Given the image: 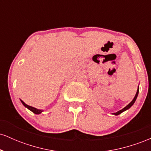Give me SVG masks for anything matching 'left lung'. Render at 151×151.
<instances>
[{"mask_svg": "<svg viewBox=\"0 0 151 151\" xmlns=\"http://www.w3.org/2000/svg\"><path fill=\"white\" fill-rule=\"evenodd\" d=\"M138 91H139V86H138V89H137V92H136V95H135L134 98H133V99L132 100V101H131V102H130V103L129 104H128L127 106H126V107H124V109H121V110L119 111L116 112V113H114V114H113L114 115H116V116L119 115V114H121V113H122V112L128 110V109L131 108V107L133 105V104L135 103V101H136V99H137V96H138Z\"/></svg>", "mask_w": 151, "mask_h": 151, "instance_id": "8db88e82", "label": "left lung"}]
</instances>
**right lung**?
Wrapping results in <instances>:
<instances>
[{
	"label": "right lung",
	"instance_id": "1",
	"mask_svg": "<svg viewBox=\"0 0 151 151\" xmlns=\"http://www.w3.org/2000/svg\"><path fill=\"white\" fill-rule=\"evenodd\" d=\"M20 101H21L22 104H23L24 106H25L26 108L28 109L29 110H30L31 111L33 112L34 114H41V113H42V112L43 111L42 110H40V109H36V108H34V107H32V106H28L27 104H26L25 102L22 101L21 99H20Z\"/></svg>",
	"mask_w": 151,
	"mask_h": 151
}]
</instances>
